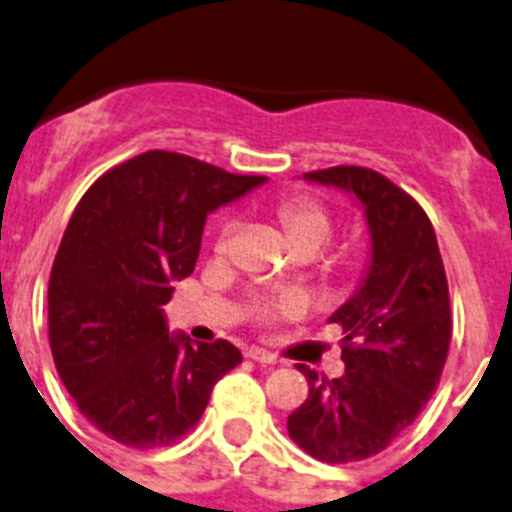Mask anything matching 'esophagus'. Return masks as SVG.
Listing matches in <instances>:
<instances>
[{"mask_svg":"<svg viewBox=\"0 0 512 512\" xmlns=\"http://www.w3.org/2000/svg\"><path fill=\"white\" fill-rule=\"evenodd\" d=\"M247 358H252V361H257V364H278V361H280L275 353L265 351V348H260V346L247 348Z\"/></svg>","mask_w":512,"mask_h":512,"instance_id":"34e87169","label":"esophagus"}]
</instances>
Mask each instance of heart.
Returning <instances> with one entry per match:
<instances>
[{
	"label": "heart",
	"instance_id": "b5f03b06",
	"mask_svg": "<svg viewBox=\"0 0 512 512\" xmlns=\"http://www.w3.org/2000/svg\"><path fill=\"white\" fill-rule=\"evenodd\" d=\"M275 217H278L280 227H283L285 237L293 245V250L300 247H313V250H321L328 242L333 232V219L331 212L323 207L321 202H315L310 197H290L275 207ZM232 240H234V224L224 222L222 232L217 237V245L214 252L219 257H227L232 252ZM252 315H255L260 323H270L275 318H293L303 310V300L298 298H285V300H267L257 298L250 305Z\"/></svg>",
	"mask_w": 512,
	"mask_h": 512
}]
</instances>
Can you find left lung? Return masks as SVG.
Wrapping results in <instances>:
<instances>
[{
	"mask_svg": "<svg viewBox=\"0 0 512 512\" xmlns=\"http://www.w3.org/2000/svg\"><path fill=\"white\" fill-rule=\"evenodd\" d=\"M305 179L351 191L371 232L364 283L331 315L343 328L346 371L326 379L298 364L310 389L288 417L300 450L343 465L386 450L437 391L452 338L450 288L427 212L394 181L364 166Z\"/></svg>",
	"mask_w": 512,
	"mask_h": 512,
	"instance_id": "8db88e82",
	"label": "left lung"
}]
</instances>
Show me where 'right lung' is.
Instances as JSON below:
<instances>
[{"label":"right lung","mask_w":512,"mask_h":512,"mask_svg":"<svg viewBox=\"0 0 512 512\" xmlns=\"http://www.w3.org/2000/svg\"><path fill=\"white\" fill-rule=\"evenodd\" d=\"M265 179L146 151L105 171L78 202L52 262L47 323L62 384L105 437L136 450L174 444L242 361L222 338L169 333L161 305L194 272L207 214Z\"/></svg>","instance_id":"right-lung-1"}]
</instances>
